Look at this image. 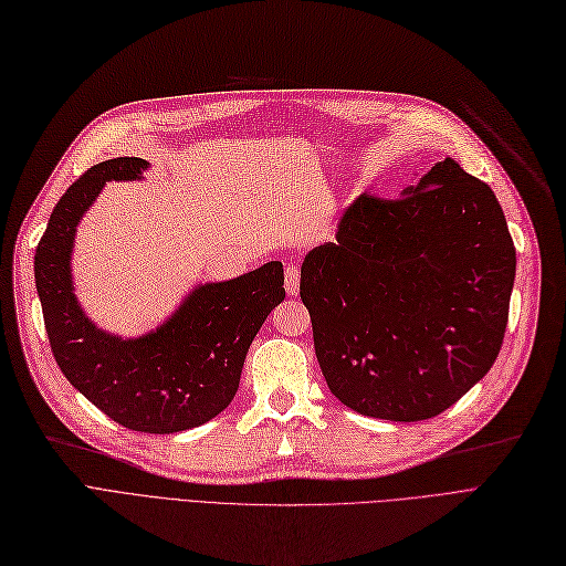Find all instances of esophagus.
<instances>
[{"label":"esophagus","instance_id":"1","mask_svg":"<svg viewBox=\"0 0 566 566\" xmlns=\"http://www.w3.org/2000/svg\"><path fill=\"white\" fill-rule=\"evenodd\" d=\"M298 286H301V270H298V265H286V270H284V289H286V294L289 296H296L298 294Z\"/></svg>","mask_w":566,"mask_h":566}]
</instances>
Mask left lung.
<instances>
[{"label":"left lung","instance_id":"1","mask_svg":"<svg viewBox=\"0 0 566 566\" xmlns=\"http://www.w3.org/2000/svg\"><path fill=\"white\" fill-rule=\"evenodd\" d=\"M515 263L496 195L451 157L402 197L359 195L301 268L326 386L386 421L442 413L499 357Z\"/></svg>","mask_w":566,"mask_h":566}]
</instances>
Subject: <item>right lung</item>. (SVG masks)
Masks as SVG:
<instances>
[{
    "label": "right lung",
    "mask_w": 566,
    "mask_h": 566,
    "mask_svg": "<svg viewBox=\"0 0 566 566\" xmlns=\"http://www.w3.org/2000/svg\"><path fill=\"white\" fill-rule=\"evenodd\" d=\"M145 169L140 157L105 159L67 188L34 253V282L51 353L72 386L119 426L169 434L211 421L232 402L251 340L284 301V268L270 261L237 280L197 286L140 338L101 332L72 291V242L107 180H136Z\"/></svg>",
    "instance_id": "obj_1"
}]
</instances>
